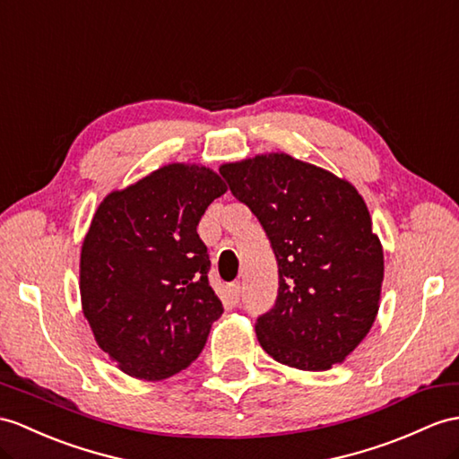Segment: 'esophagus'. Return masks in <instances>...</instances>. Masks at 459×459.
Instances as JSON below:
<instances>
[{"instance_id":"esophagus-1","label":"esophagus","mask_w":459,"mask_h":459,"mask_svg":"<svg viewBox=\"0 0 459 459\" xmlns=\"http://www.w3.org/2000/svg\"><path fill=\"white\" fill-rule=\"evenodd\" d=\"M226 294L228 299L231 301V306H238L239 304V296H241V284L239 282H231L226 286Z\"/></svg>"}]
</instances>
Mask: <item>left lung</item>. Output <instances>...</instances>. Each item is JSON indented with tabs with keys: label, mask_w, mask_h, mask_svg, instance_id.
I'll list each match as a JSON object with an SVG mask.
<instances>
[{
	"label": "left lung",
	"mask_w": 459,
	"mask_h": 459,
	"mask_svg": "<svg viewBox=\"0 0 459 459\" xmlns=\"http://www.w3.org/2000/svg\"><path fill=\"white\" fill-rule=\"evenodd\" d=\"M220 173L261 221L278 263L276 301L255 325L263 351L307 372L342 362L372 329L384 282L364 198L288 153L223 163Z\"/></svg>",
	"instance_id": "8db88e82"
}]
</instances>
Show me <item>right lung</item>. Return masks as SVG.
Instances as JSON below:
<instances>
[{
  "label": "right lung",
  "instance_id": "obj_1",
  "mask_svg": "<svg viewBox=\"0 0 459 459\" xmlns=\"http://www.w3.org/2000/svg\"><path fill=\"white\" fill-rule=\"evenodd\" d=\"M226 191L208 167L169 163L99 204L82 245V307L125 374L158 382L203 352L223 307L196 226Z\"/></svg>",
  "mask_w": 459,
  "mask_h": 459
}]
</instances>
